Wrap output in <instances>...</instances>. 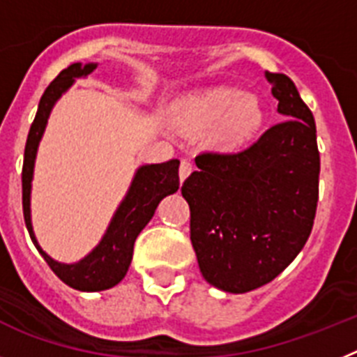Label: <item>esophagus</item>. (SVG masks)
I'll return each mask as SVG.
<instances>
[{
  "label": "esophagus",
  "instance_id": "esophagus-1",
  "mask_svg": "<svg viewBox=\"0 0 357 357\" xmlns=\"http://www.w3.org/2000/svg\"><path fill=\"white\" fill-rule=\"evenodd\" d=\"M192 169H194V167H192L190 160H181V165H179V179H181V181H185V179L190 176Z\"/></svg>",
  "mask_w": 357,
  "mask_h": 357
}]
</instances>
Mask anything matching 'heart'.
<instances>
[{"label": "heart", "mask_w": 357, "mask_h": 357, "mask_svg": "<svg viewBox=\"0 0 357 357\" xmlns=\"http://www.w3.org/2000/svg\"><path fill=\"white\" fill-rule=\"evenodd\" d=\"M174 113L176 119L190 129L210 127V145L225 153L248 144L264 122V109L259 98L226 86L181 98Z\"/></svg>", "instance_id": "b5f03b06"}]
</instances>
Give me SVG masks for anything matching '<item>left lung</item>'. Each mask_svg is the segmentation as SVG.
Returning <instances> with one entry per match:
<instances>
[{"instance_id": "obj_1", "label": "left lung", "mask_w": 357, "mask_h": 357, "mask_svg": "<svg viewBox=\"0 0 357 357\" xmlns=\"http://www.w3.org/2000/svg\"><path fill=\"white\" fill-rule=\"evenodd\" d=\"M266 79L286 120L244 151L199 154V170L181 187L201 273L226 293H248L278 277L305 246L316 215L314 116L289 77L266 71Z\"/></svg>"}]
</instances>
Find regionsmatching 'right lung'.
Segmentation results:
<instances>
[{
    "label": "right lung",
    "instance_id": "right-lung-1",
    "mask_svg": "<svg viewBox=\"0 0 357 357\" xmlns=\"http://www.w3.org/2000/svg\"><path fill=\"white\" fill-rule=\"evenodd\" d=\"M97 68V63L80 64L73 63L63 70L54 79V82L43 93L37 114L30 127L26 145H24L23 161V213L24 222L29 228L33 244L46 260V264L57 275L64 284L79 291H104L116 286L131 266L132 248L135 241L145 228L158 204L169 194H174L179 188V161L170 160L165 163H153V165H142L136 170L131 187L127 190L126 197L114 212L107 230L100 243L93 248V252L75 264H63L57 262L37 243L33 235L32 219H30V192H32L33 165H36L37 147L43 138L45 127L48 123L50 113L54 109L55 102L61 98L64 91H68L75 79H84L91 75Z\"/></svg>",
    "mask_w": 357,
    "mask_h": 357
}]
</instances>
